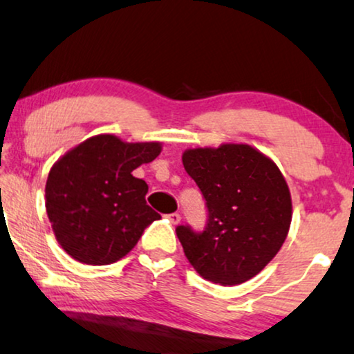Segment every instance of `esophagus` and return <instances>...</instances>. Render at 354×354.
Returning <instances> with one entry per match:
<instances>
[{
    "label": "esophagus",
    "instance_id": "esophagus-1",
    "mask_svg": "<svg viewBox=\"0 0 354 354\" xmlns=\"http://www.w3.org/2000/svg\"><path fill=\"white\" fill-rule=\"evenodd\" d=\"M169 220H170V223H172V225H178V223H180L182 216L178 215V213H170Z\"/></svg>",
    "mask_w": 354,
    "mask_h": 354
}]
</instances>
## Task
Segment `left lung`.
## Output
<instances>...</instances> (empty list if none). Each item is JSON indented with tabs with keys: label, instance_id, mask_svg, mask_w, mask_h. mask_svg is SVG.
Returning <instances> with one entry per match:
<instances>
[{
	"label": "left lung",
	"instance_id": "obj_1",
	"mask_svg": "<svg viewBox=\"0 0 354 354\" xmlns=\"http://www.w3.org/2000/svg\"><path fill=\"white\" fill-rule=\"evenodd\" d=\"M182 162L208 208L202 233L177 226L187 259L207 281H250L274 259L289 233L292 198L282 172L250 144L187 149Z\"/></svg>",
	"mask_w": 354,
	"mask_h": 354
}]
</instances>
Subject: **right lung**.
I'll use <instances>...</instances> for the list:
<instances>
[{
    "mask_svg": "<svg viewBox=\"0 0 354 354\" xmlns=\"http://www.w3.org/2000/svg\"><path fill=\"white\" fill-rule=\"evenodd\" d=\"M162 144L126 142L113 134L91 136L52 165L46 210L62 250L78 263L104 266L136 246L160 215L146 203L147 184L133 176Z\"/></svg>",
    "mask_w": 354,
    "mask_h": 354,
    "instance_id": "right-lung-1",
    "label": "right lung"
}]
</instances>
